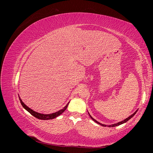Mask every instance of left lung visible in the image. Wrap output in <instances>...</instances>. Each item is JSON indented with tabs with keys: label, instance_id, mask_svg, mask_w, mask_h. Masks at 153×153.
Returning a JSON list of instances; mask_svg holds the SVG:
<instances>
[{
	"label": "left lung",
	"instance_id": "obj_1",
	"mask_svg": "<svg viewBox=\"0 0 153 153\" xmlns=\"http://www.w3.org/2000/svg\"><path fill=\"white\" fill-rule=\"evenodd\" d=\"M137 110L136 111V112H135V113H133L131 115H130V116H129V117H128V118H126V119H124V121H121V122H119V123H117V124H112V125H110V126H108V127H115V126H119V125H121V124H123V123H126L128 121H129V119H130L131 118H132L134 115H135V114L137 113ZM89 115H90V117H91V118L93 120V121H94V122H96V123H97L98 124H100V125H101V126H106V125H105V124H101V123H100L99 122H98L97 121H96V120L94 119H93L92 118V117H91V115L89 114Z\"/></svg>",
	"mask_w": 153,
	"mask_h": 153
}]
</instances>
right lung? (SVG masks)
Listing matches in <instances>:
<instances>
[{
    "label": "right lung",
    "instance_id": "1",
    "mask_svg": "<svg viewBox=\"0 0 153 153\" xmlns=\"http://www.w3.org/2000/svg\"><path fill=\"white\" fill-rule=\"evenodd\" d=\"M20 99V103L22 104V105L23 106V107H24L26 110L28 111V112L31 114L33 115L34 117L38 118L39 119H41V120H50V119H53L55 117H58L59 115H61V114H62L64 111H65L68 107V106L69 105V103L66 105L65 107H64V108H62V110L58 111V112H55V113H53V114H39V113H38L35 112V111L32 110V109H30V108H29L28 106H27L24 103L22 102V100L20 99V98H19Z\"/></svg>",
    "mask_w": 153,
    "mask_h": 153
}]
</instances>
